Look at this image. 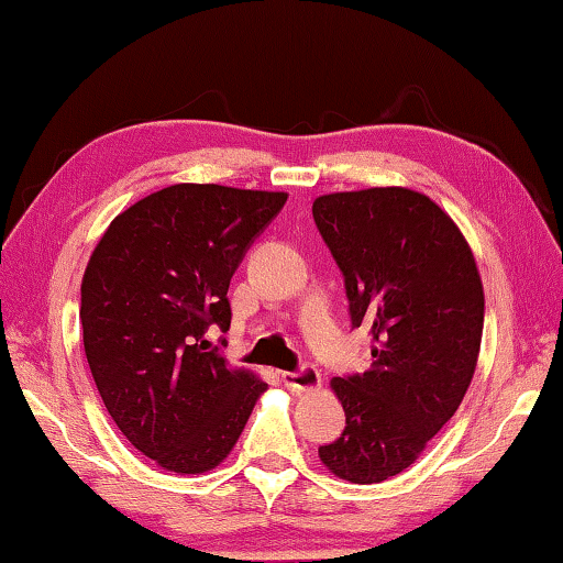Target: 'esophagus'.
Returning a JSON list of instances; mask_svg holds the SVG:
<instances>
[{
	"instance_id": "34e87169",
	"label": "esophagus",
	"mask_w": 563,
	"mask_h": 563,
	"mask_svg": "<svg viewBox=\"0 0 563 563\" xmlns=\"http://www.w3.org/2000/svg\"><path fill=\"white\" fill-rule=\"evenodd\" d=\"M282 379L291 393H311L322 385V377H319V369L314 365H301L294 372H282Z\"/></svg>"
}]
</instances>
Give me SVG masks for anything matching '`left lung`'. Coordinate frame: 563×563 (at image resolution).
Listing matches in <instances>:
<instances>
[{"mask_svg": "<svg viewBox=\"0 0 563 563\" xmlns=\"http://www.w3.org/2000/svg\"><path fill=\"white\" fill-rule=\"evenodd\" d=\"M314 223L344 276L372 365L334 377L344 430L319 457L350 483H383L418 461L468 390L483 284L468 241L438 203L387 186L319 196Z\"/></svg>", "mask_w": 563, "mask_h": 563, "instance_id": "1", "label": "left lung"}]
</instances>
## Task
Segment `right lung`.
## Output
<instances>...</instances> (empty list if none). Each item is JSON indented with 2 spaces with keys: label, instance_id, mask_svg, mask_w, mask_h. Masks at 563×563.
<instances>
[{
  "label": "right lung",
  "instance_id": "add662e5",
  "mask_svg": "<svg viewBox=\"0 0 563 563\" xmlns=\"http://www.w3.org/2000/svg\"><path fill=\"white\" fill-rule=\"evenodd\" d=\"M284 203L287 194L176 184L115 216L95 246L80 289L85 357L110 418L161 468H216L266 390L206 332H229L231 276Z\"/></svg>",
  "mask_w": 563,
  "mask_h": 563
}]
</instances>
